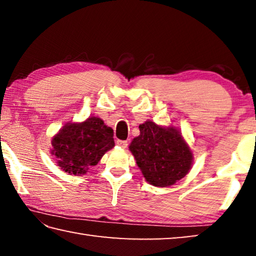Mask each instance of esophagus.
Returning a JSON list of instances; mask_svg holds the SVG:
<instances>
[{"mask_svg":"<svg viewBox=\"0 0 256 256\" xmlns=\"http://www.w3.org/2000/svg\"><path fill=\"white\" fill-rule=\"evenodd\" d=\"M116 144L118 146H120V148H123V149H125L128 146V141H123V140H118L116 141Z\"/></svg>","mask_w":256,"mask_h":256,"instance_id":"esophagus-1","label":"esophagus"}]
</instances>
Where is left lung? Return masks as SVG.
<instances>
[{
	"label": "left lung",
	"mask_w": 256,
	"mask_h": 256,
	"mask_svg": "<svg viewBox=\"0 0 256 256\" xmlns=\"http://www.w3.org/2000/svg\"><path fill=\"white\" fill-rule=\"evenodd\" d=\"M130 151L146 180L157 188H167L188 174L193 154L180 132L174 126H160L151 120L140 124Z\"/></svg>",
	"instance_id": "obj_1"
}]
</instances>
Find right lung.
<instances>
[{
	"instance_id": "1",
	"label": "right lung",
	"mask_w": 256,
	"mask_h": 256,
	"mask_svg": "<svg viewBox=\"0 0 256 256\" xmlns=\"http://www.w3.org/2000/svg\"><path fill=\"white\" fill-rule=\"evenodd\" d=\"M112 136V128L94 116L82 123H66L52 138L50 154L62 170L84 175L115 146Z\"/></svg>"
}]
</instances>
